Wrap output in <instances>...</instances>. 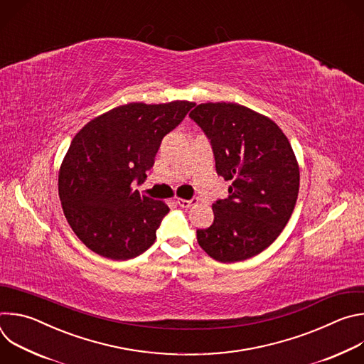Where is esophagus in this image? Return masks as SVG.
<instances>
[{"instance_id": "obj_1", "label": "esophagus", "mask_w": 364, "mask_h": 364, "mask_svg": "<svg viewBox=\"0 0 364 364\" xmlns=\"http://www.w3.org/2000/svg\"><path fill=\"white\" fill-rule=\"evenodd\" d=\"M197 203V198H190V200H186V198H177V204L180 207H183V209H187V207H191L193 204Z\"/></svg>"}]
</instances>
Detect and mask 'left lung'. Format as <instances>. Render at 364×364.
I'll return each instance as SVG.
<instances>
[{"instance_id": "8db88e82", "label": "left lung", "mask_w": 364, "mask_h": 364, "mask_svg": "<svg viewBox=\"0 0 364 364\" xmlns=\"http://www.w3.org/2000/svg\"><path fill=\"white\" fill-rule=\"evenodd\" d=\"M190 118L210 141L218 176L232 181L197 242L219 262L245 261L267 249L294 212L299 168L292 146L274 121L237 103H201Z\"/></svg>"}]
</instances>
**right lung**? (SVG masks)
I'll list each match as a JSON object with an SVG mask.
<instances>
[{
	"label": "right lung",
	"mask_w": 364,
	"mask_h": 364,
	"mask_svg": "<svg viewBox=\"0 0 364 364\" xmlns=\"http://www.w3.org/2000/svg\"><path fill=\"white\" fill-rule=\"evenodd\" d=\"M193 102L128 103L90 121L72 141L59 174L65 216L95 253L128 261L155 242L168 205L139 196L163 138L177 128Z\"/></svg>",
	"instance_id": "obj_1"
}]
</instances>
